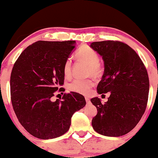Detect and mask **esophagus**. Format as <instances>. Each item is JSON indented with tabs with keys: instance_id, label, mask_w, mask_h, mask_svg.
Here are the masks:
<instances>
[{
	"instance_id": "esophagus-1",
	"label": "esophagus",
	"mask_w": 158,
	"mask_h": 158,
	"mask_svg": "<svg viewBox=\"0 0 158 158\" xmlns=\"http://www.w3.org/2000/svg\"><path fill=\"white\" fill-rule=\"evenodd\" d=\"M85 100H86V102H89V101H90V100H89V99L88 97H85Z\"/></svg>"
}]
</instances>
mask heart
Instances as JSON below:
<instances>
[{"label": "heart", "mask_w": 158, "mask_h": 158, "mask_svg": "<svg viewBox=\"0 0 158 158\" xmlns=\"http://www.w3.org/2000/svg\"><path fill=\"white\" fill-rule=\"evenodd\" d=\"M76 56L80 60L88 65V74L94 77H99L102 74V68L99 63V56L96 50L88 46H83L76 52ZM63 74L65 77H69L72 74V59L70 57L66 59L64 62ZM93 85L94 82L92 79L77 78L69 84V89L79 94L87 95Z\"/></svg>", "instance_id": "heart-1"}]
</instances>
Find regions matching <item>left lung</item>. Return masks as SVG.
I'll return each instance as SVG.
<instances>
[{
	"label": "left lung",
	"instance_id": "8db88e82",
	"mask_svg": "<svg viewBox=\"0 0 158 158\" xmlns=\"http://www.w3.org/2000/svg\"><path fill=\"white\" fill-rule=\"evenodd\" d=\"M90 47L102 56L105 70L97 86L99 94L110 92L108 102L91 99L97 108L93 129L106 136H120L137 125L147 106L149 79L146 68L133 49L118 40L93 42Z\"/></svg>",
	"mask_w": 158,
	"mask_h": 158
}]
</instances>
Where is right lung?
Here are the masks:
<instances>
[{
  "label": "right lung",
  "instance_id": "1",
  "mask_svg": "<svg viewBox=\"0 0 158 158\" xmlns=\"http://www.w3.org/2000/svg\"><path fill=\"white\" fill-rule=\"evenodd\" d=\"M75 40H39L20 54L10 75V95L19 121L33 136L49 139L65 134L75 111L86 105L84 96L64 93L52 101L64 84L63 64L75 47Z\"/></svg>",
  "mask_w": 158,
  "mask_h": 158
}]
</instances>
